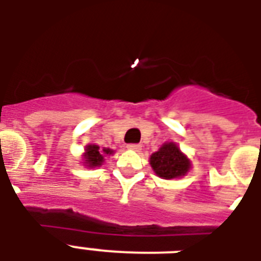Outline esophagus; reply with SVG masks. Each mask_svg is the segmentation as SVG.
<instances>
[{
  "label": "esophagus",
  "instance_id": "1",
  "mask_svg": "<svg viewBox=\"0 0 261 261\" xmlns=\"http://www.w3.org/2000/svg\"><path fill=\"white\" fill-rule=\"evenodd\" d=\"M127 149L133 151H141L142 150V145H139V143H130V145H127Z\"/></svg>",
  "mask_w": 261,
  "mask_h": 261
}]
</instances>
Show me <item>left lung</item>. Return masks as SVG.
<instances>
[{
  "instance_id": "1",
  "label": "left lung",
  "mask_w": 261,
  "mask_h": 261,
  "mask_svg": "<svg viewBox=\"0 0 261 261\" xmlns=\"http://www.w3.org/2000/svg\"><path fill=\"white\" fill-rule=\"evenodd\" d=\"M151 169L161 178L172 180L186 176L192 168L191 160L184 154L176 142H165L149 159Z\"/></svg>"
}]
</instances>
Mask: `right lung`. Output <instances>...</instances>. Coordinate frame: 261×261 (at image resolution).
I'll return each instance as SVG.
<instances>
[{"mask_svg": "<svg viewBox=\"0 0 261 261\" xmlns=\"http://www.w3.org/2000/svg\"><path fill=\"white\" fill-rule=\"evenodd\" d=\"M114 154V150L112 149H108V147H102L100 149L98 145L96 143H89L85 146V151L83 153V164L84 167L87 168H97L101 167L104 164V157L106 155Z\"/></svg>", "mask_w": 261, "mask_h": 261, "instance_id": "obj_1", "label": "right lung"}]
</instances>
